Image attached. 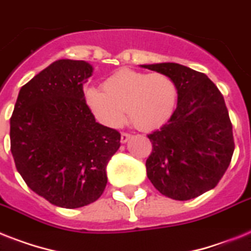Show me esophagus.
Listing matches in <instances>:
<instances>
[{
    "instance_id": "34e87169",
    "label": "esophagus",
    "mask_w": 251,
    "mask_h": 251,
    "mask_svg": "<svg viewBox=\"0 0 251 251\" xmlns=\"http://www.w3.org/2000/svg\"><path fill=\"white\" fill-rule=\"evenodd\" d=\"M129 139H130V135L127 134V132H121V143L122 144H125Z\"/></svg>"
}]
</instances>
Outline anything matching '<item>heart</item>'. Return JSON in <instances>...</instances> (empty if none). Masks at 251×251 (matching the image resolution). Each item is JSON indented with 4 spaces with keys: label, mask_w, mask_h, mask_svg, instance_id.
Wrapping results in <instances>:
<instances>
[{
    "label": "heart",
    "mask_w": 251,
    "mask_h": 251,
    "mask_svg": "<svg viewBox=\"0 0 251 251\" xmlns=\"http://www.w3.org/2000/svg\"><path fill=\"white\" fill-rule=\"evenodd\" d=\"M85 103L94 117L108 127H119L125 109L140 130L162 126L174 113L178 87L165 73H147L122 68L104 79L103 91L87 87Z\"/></svg>",
    "instance_id": "b5f03b06"
}]
</instances>
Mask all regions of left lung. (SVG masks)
<instances>
[{"mask_svg": "<svg viewBox=\"0 0 251 251\" xmlns=\"http://www.w3.org/2000/svg\"><path fill=\"white\" fill-rule=\"evenodd\" d=\"M140 67L168 75L178 87L170 120L148 135L152 153L146 161L147 176L166 197H199L219 183L235 151L225 98L206 75L178 63Z\"/></svg>", "mask_w": 251, "mask_h": 251, "instance_id": "8db88e82", "label": "left lung"}]
</instances>
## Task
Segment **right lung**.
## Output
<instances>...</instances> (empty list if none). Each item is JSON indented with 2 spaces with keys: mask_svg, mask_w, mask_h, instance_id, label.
I'll return each mask as SVG.
<instances>
[{
  "mask_svg": "<svg viewBox=\"0 0 251 251\" xmlns=\"http://www.w3.org/2000/svg\"><path fill=\"white\" fill-rule=\"evenodd\" d=\"M85 60L60 59L19 91L10 142L16 170L38 196L59 207L97 201L107 185L108 161L120 148L117 130L100 125L87 108Z\"/></svg>",
  "mask_w": 251,
  "mask_h": 251,
  "instance_id": "1",
  "label": "right lung"
}]
</instances>
